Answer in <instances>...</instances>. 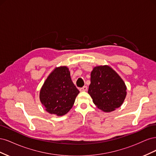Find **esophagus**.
Listing matches in <instances>:
<instances>
[{
	"mask_svg": "<svg viewBox=\"0 0 156 156\" xmlns=\"http://www.w3.org/2000/svg\"><path fill=\"white\" fill-rule=\"evenodd\" d=\"M87 90H88V87H87V86H84V87H83L80 88L79 90L81 91V92H85V91Z\"/></svg>",
	"mask_w": 156,
	"mask_h": 156,
	"instance_id": "obj_1",
	"label": "esophagus"
}]
</instances>
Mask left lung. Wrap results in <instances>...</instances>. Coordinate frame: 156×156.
<instances>
[{
  "label": "left lung",
  "instance_id": "left-lung-1",
  "mask_svg": "<svg viewBox=\"0 0 156 156\" xmlns=\"http://www.w3.org/2000/svg\"><path fill=\"white\" fill-rule=\"evenodd\" d=\"M88 93L98 108L108 112L123 103L126 86L114 69L107 65L99 66L92 71Z\"/></svg>",
  "mask_w": 156,
  "mask_h": 156
}]
</instances>
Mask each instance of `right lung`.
<instances>
[{"label":"right lung","mask_w":156,"mask_h":156,"mask_svg":"<svg viewBox=\"0 0 156 156\" xmlns=\"http://www.w3.org/2000/svg\"><path fill=\"white\" fill-rule=\"evenodd\" d=\"M79 93L69 69L60 66L56 68L45 80L40 92V100L50 114L63 116L72 108Z\"/></svg>","instance_id":"right-lung-1"}]
</instances>
